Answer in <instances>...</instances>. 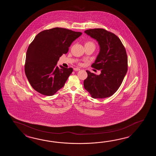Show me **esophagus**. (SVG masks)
<instances>
[{
    "instance_id": "obj_1",
    "label": "esophagus",
    "mask_w": 156,
    "mask_h": 156,
    "mask_svg": "<svg viewBox=\"0 0 156 156\" xmlns=\"http://www.w3.org/2000/svg\"><path fill=\"white\" fill-rule=\"evenodd\" d=\"M73 70L76 71H79V70H80V69L79 68H74Z\"/></svg>"
}]
</instances>
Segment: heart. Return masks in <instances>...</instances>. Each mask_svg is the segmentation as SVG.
Returning a JSON list of instances; mask_svg holds the SVG:
<instances>
[{
  "label": "heart",
  "instance_id": "1",
  "mask_svg": "<svg viewBox=\"0 0 156 156\" xmlns=\"http://www.w3.org/2000/svg\"><path fill=\"white\" fill-rule=\"evenodd\" d=\"M85 46H93L95 47V44L92 41H86L85 42Z\"/></svg>",
  "mask_w": 156,
  "mask_h": 156
}]
</instances>
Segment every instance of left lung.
<instances>
[{
    "instance_id": "left-lung-1",
    "label": "left lung",
    "mask_w": 156,
    "mask_h": 156,
    "mask_svg": "<svg viewBox=\"0 0 156 156\" xmlns=\"http://www.w3.org/2000/svg\"><path fill=\"white\" fill-rule=\"evenodd\" d=\"M86 33L96 40L100 52L91 66L101 70L99 75L86 71L84 88L95 99L113 95L119 88L128 70V58L123 43L114 33L103 28L86 30Z\"/></svg>"
}]
</instances>
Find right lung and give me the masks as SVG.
Segmentation results:
<instances>
[{
  "instance_id": "add662e5",
  "label": "right lung",
  "mask_w": 156,
  "mask_h": 156,
  "mask_svg": "<svg viewBox=\"0 0 156 156\" xmlns=\"http://www.w3.org/2000/svg\"><path fill=\"white\" fill-rule=\"evenodd\" d=\"M82 34L62 28H53L38 33L27 51L24 71L30 85L37 92L53 95L65 85L73 68L57 66L67 53L73 41Z\"/></svg>"
}]
</instances>
